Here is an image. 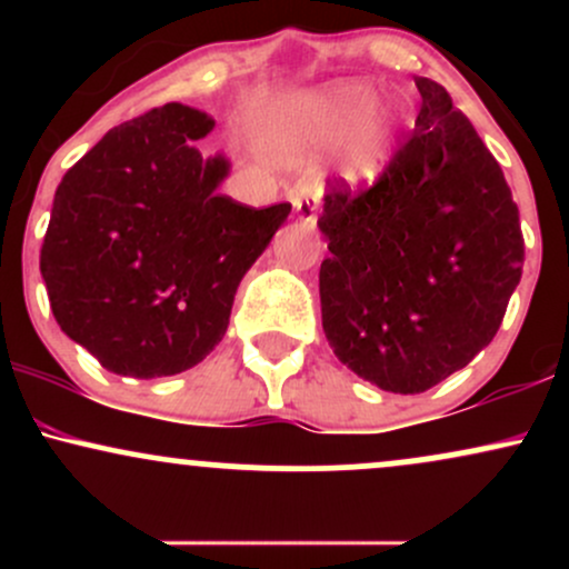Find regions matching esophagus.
Listing matches in <instances>:
<instances>
[{
  "label": "esophagus",
  "mask_w": 569,
  "mask_h": 569,
  "mask_svg": "<svg viewBox=\"0 0 569 569\" xmlns=\"http://www.w3.org/2000/svg\"><path fill=\"white\" fill-rule=\"evenodd\" d=\"M293 208H297L299 221H305V224L312 230V227H316V221H318V208H321V194L307 192V194H302V198L293 200Z\"/></svg>",
  "instance_id": "1"
}]
</instances>
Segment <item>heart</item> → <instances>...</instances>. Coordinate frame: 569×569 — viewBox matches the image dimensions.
Returning a JSON list of instances; mask_svg holds the SVG:
<instances>
[{"label":"heart","mask_w":569,"mask_h":569,"mask_svg":"<svg viewBox=\"0 0 569 569\" xmlns=\"http://www.w3.org/2000/svg\"><path fill=\"white\" fill-rule=\"evenodd\" d=\"M367 84H331L302 98L283 112V128L293 139L316 149H335L352 136L345 154V176L350 181H371L382 173L393 143V120L385 109H371ZM359 130L356 131L355 128Z\"/></svg>","instance_id":"obj_1"}]
</instances>
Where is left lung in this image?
Instances as JSON below:
<instances>
[{
	"instance_id": "1",
	"label": "left lung",
	"mask_w": 569,
	"mask_h": 569,
	"mask_svg": "<svg viewBox=\"0 0 569 569\" xmlns=\"http://www.w3.org/2000/svg\"><path fill=\"white\" fill-rule=\"evenodd\" d=\"M415 130L371 187L329 181L318 227L323 331L390 393H422L498 335L525 238L500 162L439 82L415 77Z\"/></svg>"
}]
</instances>
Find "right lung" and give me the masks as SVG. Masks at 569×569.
I'll return each instance as SVG.
<instances>
[{
  "instance_id": "right-lung-1",
  "label": "right lung",
  "mask_w": 569,
  "mask_h": 569,
  "mask_svg": "<svg viewBox=\"0 0 569 569\" xmlns=\"http://www.w3.org/2000/svg\"><path fill=\"white\" fill-rule=\"evenodd\" d=\"M213 120L166 103L109 130L56 189L39 270L61 331L122 377L192 369L224 337L240 280L291 202L217 192L230 162L194 141Z\"/></svg>"
}]
</instances>
